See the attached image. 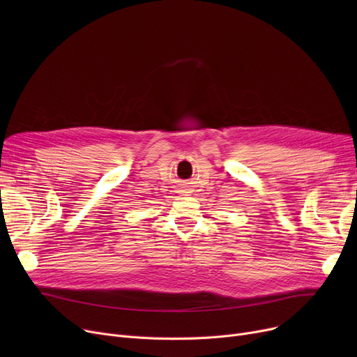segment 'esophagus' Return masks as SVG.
<instances>
[{"instance_id":"34e87169","label":"esophagus","mask_w":357,"mask_h":357,"mask_svg":"<svg viewBox=\"0 0 357 357\" xmlns=\"http://www.w3.org/2000/svg\"><path fill=\"white\" fill-rule=\"evenodd\" d=\"M181 194H183V195H186V194H190V190H186V188H182L181 191H179Z\"/></svg>"}]
</instances>
